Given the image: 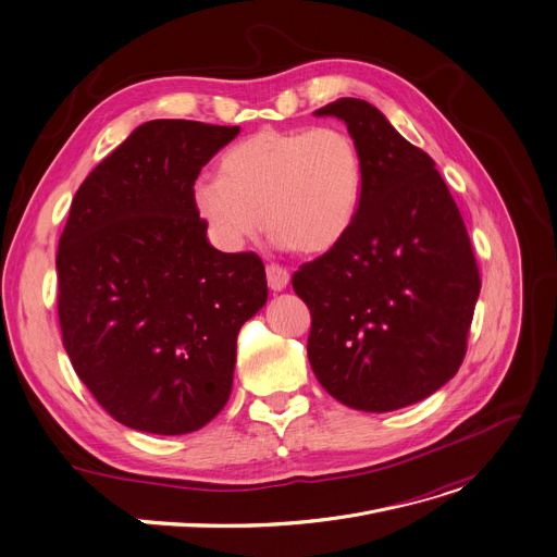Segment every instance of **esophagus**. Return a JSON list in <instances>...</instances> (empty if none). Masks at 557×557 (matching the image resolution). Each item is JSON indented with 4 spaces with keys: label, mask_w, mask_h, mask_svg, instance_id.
Returning <instances> with one entry per match:
<instances>
[{
    "label": "esophagus",
    "mask_w": 557,
    "mask_h": 557,
    "mask_svg": "<svg viewBox=\"0 0 557 557\" xmlns=\"http://www.w3.org/2000/svg\"><path fill=\"white\" fill-rule=\"evenodd\" d=\"M288 271L280 264H267V282L271 290H284L288 286Z\"/></svg>",
    "instance_id": "esophagus-1"
}]
</instances>
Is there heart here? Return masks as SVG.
I'll list each match as a JSON object with an SVG mask.
<instances>
[{
	"mask_svg": "<svg viewBox=\"0 0 557 557\" xmlns=\"http://www.w3.org/2000/svg\"><path fill=\"white\" fill-rule=\"evenodd\" d=\"M360 193L362 158L348 133L264 128L226 150L193 201L222 248H239L262 222L275 244L315 256L348 233Z\"/></svg>",
	"mask_w": 557,
	"mask_h": 557,
	"instance_id": "heart-1",
	"label": "heart"
}]
</instances>
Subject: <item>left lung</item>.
I'll list each match as a JSON object with an SVG mask.
<instances>
[{
  "mask_svg": "<svg viewBox=\"0 0 557 557\" xmlns=\"http://www.w3.org/2000/svg\"><path fill=\"white\" fill-rule=\"evenodd\" d=\"M318 115L346 122L362 193L348 233L293 275L311 311L309 362L337 401L386 413L458 373L480 271L460 209L422 148L364 99H335Z\"/></svg>",
  "mask_w": 557,
  "mask_h": 557,
  "instance_id": "left-lung-1",
  "label": "left lung"
}]
</instances>
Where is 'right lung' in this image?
<instances>
[{
	"label": "right lung",
	"mask_w": 557,
	"mask_h": 557,
	"mask_svg": "<svg viewBox=\"0 0 557 557\" xmlns=\"http://www.w3.org/2000/svg\"><path fill=\"white\" fill-rule=\"evenodd\" d=\"M237 126L153 120L73 197L58 248V315L71 364L120 424L182 435L231 395L237 333L267 301L256 252L207 239L193 186Z\"/></svg>",
	"instance_id": "add662e5"
}]
</instances>
